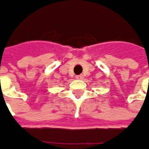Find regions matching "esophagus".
<instances>
[{
  "mask_svg": "<svg viewBox=\"0 0 149 149\" xmlns=\"http://www.w3.org/2000/svg\"><path fill=\"white\" fill-rule=\"evenodd\" d=\"M82 78H83V75H81V74H80V75H77V76H76V79H81Z\"/></svg>",
  "mask_w": 149,
  "mask_h": 149,
  "instance_id": "obj_1",
  "label": "esophagus"
}]
</instances>
